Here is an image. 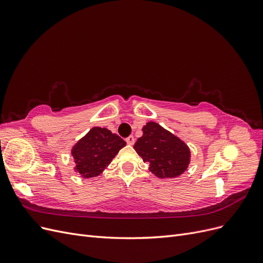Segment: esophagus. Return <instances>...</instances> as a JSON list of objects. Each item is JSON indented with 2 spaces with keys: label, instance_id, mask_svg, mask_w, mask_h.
<instances>
[{
  "label": "esophagus",
  "instance_id": "1",
  "mask_svg": "<svg viewBox=\"0 0 263 263\" xmlns=\"http://www.w3.org/2000/svg\"><path fill=\"white\" fill-rule=\"evenodd\" d=\"M126 142L128 145H134V142H135V138L133 137V136H129V137H127L126 138Z\"/></svg>",
  "mask_w": 263,
  "mask_h": 263
}]
</instances>
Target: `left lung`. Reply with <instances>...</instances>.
I'll use <instances>...</instances> for the list:
<instances>
[{
	"instance_id": "1",
	"label": "left lung",
	"mask_w": 263,
	"mask_h": 263,
	"mask_svg": "<svg viewBox=\"0 0 263 263\" xmlns=\"http://www.w3.org/2000/svg\"><path fill=\"white\" fill-rule=\"evenodd\" d=\"M142 136L134 149L149 164V171L160 179L177 178L185 172L191 150L184 141L155 122L142 127Z\"/></svg>"
}]
</instances>
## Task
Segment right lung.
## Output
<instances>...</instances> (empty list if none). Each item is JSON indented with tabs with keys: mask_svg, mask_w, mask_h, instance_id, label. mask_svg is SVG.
<instances>
[{
	"mask_svg": "<svg viewBox=\"0 0 263 263\" xmlns=\"http://www.w3.org/2000/svg\"><path fill=\"white\" fill-rule=\"evenodd\" d=\"M125 146V140L116 134L104 127H93L71 149L74 172L83 179L100 176Z\"/></svg>",
	"mask_w": 263,
	"mask_h": 263,
	"instance_id": "obj_1",
	"label": "right lung"
}]
</instances>
